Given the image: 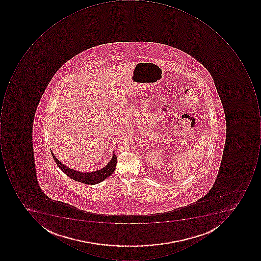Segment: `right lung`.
<instances>
[{"mask_svg":"<svg viewBox=\"0 0 261 261\" xmlns=\"http://www.w3.org/2000/svg\"><path fill=\"white\" fill-rule=\"evenodd\" d=\"M53 155V159L55 162L58 165V167L64 172L67 176L71 178L73 180L77 181V182H83L85 184H89V185H94V184H99L102 182L104 179H107L108 176L112 175L116 169L117 165V156L113 153V157L109 163L99 170L95 171L92 172H82L80 171H76L74 169H70L66 165L60 162L58 159L56 158L53 151L51 152Z\"/></svg>","mask_w":261,"mask_h":261,"instance_id":"add662e5","label":"right lung"}]
</instances>
